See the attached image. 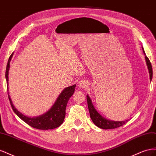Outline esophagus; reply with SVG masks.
Returning a JSON list of instances; mask_svg holds the SVG:
<instances>
[{
	"mask_svg": "<svg viewBox=\"0 0 156 156\" xmlns=\"http://www.w3.org/2000/svg\"><path fill=\"white\" fill-rule=\"evenodd\" d=\"M78 87L81 88H87L88 87V84L87 81L84 80H81L78 82Z\"/></svg>",
	"mask_w": 156,
	"mask_h": 156,
	"instance_id": "34e87169",
	"label": "esophagus"
}]
</instances>
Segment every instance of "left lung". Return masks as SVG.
Masks as SVG:
<instances>
[{
    "label": "left lung",
    "mask_w": 156,
    "mask_h": 156,
    "mask_svg": "<svg viewBox=\"0 0 156 156\" xmlns=\"http://www.w3.org/2000/svg\"><path fill=\"white\" fill-rule=\"evenodd\" d=\"M142 49L143 51V53L145 55V60L146 62V64H147V67H148L149 74H150V81H152V76H153L152 64H151L150 61L149 60L148 58L146 56L143 48H142ZM87 100L88 103L90 116L91 119L94 122V124L98 127H100V128H101L103 129L117 128V127L124 125L126 122H127V121H128V120H125V121H112V120L105 119L104 117H103L100 113L96 110L95 107H94L92 104V100H90V97L88 95H87Z\"/></svg>",
    "instance_id": "obj_1"
}]
</instances>
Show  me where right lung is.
<instances>
[{
  "instance_id": "right-lung-1",
  "label": "right lung",
  "mask_w": 156,
  "mask_h": 156,
  "mask_svg": "<svg viewBox=\"0 0 156 156\" xmlns=\"http://www.w3.org/2000/svg\"><path fill=\"white\" fill-rule=\"evenodd\" d=\"M13 56V53L9 58L8 61L5 77L7 83V88L8 90V73L9 69H10V62ZM75 84L71 87H68L64 89V90L60 93L58 98L56 99L54 105L52 106L50 109L46 112L45 114L40 115L37 117H28L23 115L19 111L17 108L14 107L13 103L10 98V95L8 94V98L10 100V105L12 107L13 112L20 118V119L24 121L25 123L30 126L34 127V128L41 130H48L55 129L56 127H59L63 123L65 115H66V108L69 99L73 95L75 92Z\"/></svg>"
}]
</instances>
